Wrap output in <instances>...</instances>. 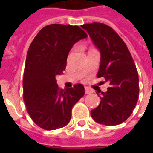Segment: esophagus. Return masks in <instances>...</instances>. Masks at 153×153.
<instances>
[{"mask_svg":"<svg viewBox=\"0 0 153 153\" xmlns=\"http://www.w3.org/2000/svg\"><path fill=\"white\" fill-rule=\"evenodd\" d=\"M84 89H85V93H86V94H89V93H92L93 92V90L90 89L89 88H88V87H85Z\"/></svg>","mask_w":153,"mask_h":153,"instance_id":"1","label":"esophagus"}]
</instances>
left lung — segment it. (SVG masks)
<instances>
[{
    "mask_svg": "<svg viewBox=\"0 0 153 153\" xmlns=\"http://www.w3.org/2000/svg\"><path fill=\"white\" fill-rule=\"evenodd\" d=\"M99 50L101 61L97 78L103 77L110 87L100 92V104L91 116L97 123L117 125L130 116L138 99V74L131 54L115 30L102 23L81 26Z\"/></svg>",
    "mask_w": 153,
    "mask_h": 153,
    "instance_id": "1",
    "label": "left lung"
}]
</instances>
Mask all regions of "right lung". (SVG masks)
<instances>
[{"mask_svg": "<svg viewBox=\"0 0 153 153\" xmlns=\"http://www.w3.org/2000/svg\"><path fill=\"white\" fill-rule=\"evenodd\" d=\"M87 37L79 26L53 24L42 28L30 44L24 72V101L30 117L40 128L54 130L65 126L73 106L84 95L81 83L59 88L56 75L65 70L74 44Z\"/></svg>", "mask_w": 153, "mask_h": 153, "instance_id": "right-lung-1", "label": "right lung"}]
</instances>
